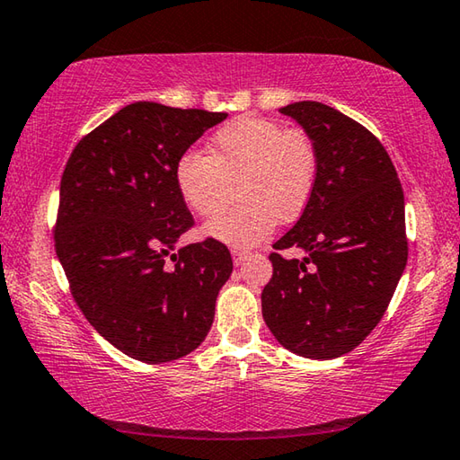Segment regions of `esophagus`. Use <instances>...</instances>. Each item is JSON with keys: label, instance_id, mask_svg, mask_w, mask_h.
Masks as SVG:
<instances>
[{"label": "esophagus", "instance_id": "esophagus-1", "mask_svg": "<svg viewBox=\"0 0 460 460\" xmlns=\"http://www.w3.org/2000/svg\"><path fill=\"white\" fill-rule=\"evenodd\" d=\"M246 257H248L246 251H240V248H234V251H232V261H234L236 267L243 265V262L246 261Z\"/></svg>", "mask_w": 460, "mask_h": 460}]
</instances>
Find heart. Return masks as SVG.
Listing matches in <instances>:
<instances>
[{"mask_svg": "<svg viewBox=\"0 0 460 460\" xmlns=\"http://www.w3.org/2000/svg\"><path fill=\"white\" fill-rule=\"evenodd\" d=\"M318 179V150L299 128L259 116L224 124L209 142V156L187 150L179 156L175 181L185 206L198 216L228 212L206 224V236L236 248L265 240L275 226L296 222L310 206Z\"/></svg>", "mask_w": 460, "mask_h": 460, "instance_id": "1", "label": "heart"}]
</instances>
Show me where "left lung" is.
I'll return each mask as SVG.
<instances>
[{
  "mask_svg": "<svg viewBox=\"0 0 460 460\" xmlns=\"http://www.w3.org/2000/svg\"><path fill=\"white\" fill-rule=\"evenodd\" d=\"M318 150L310 206L273 244L304 259L270 254L262 318L277 342L305 358L342 357L385 314L408 262L403 190L381 142L342 111L320 102L279 110Z\"/></svg>",
  "mask_w": 460,
  "mask_h": 460,
  "instance_id": "1",
  "label": "left lung"
}]
</instances>
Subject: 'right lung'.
<instances>
[{
  "instance_id": "right-lung-1",
  "label": "right lung",
  "mask_w": 460,
  "mask_h": 460,
  "mask_svg": "<svg viewBox=\"0 0 460 460\" xmlns=\"http://www.w3.org/2000/svg\"><path fill=\"white\" fill-rule=\"evenodd\" d=\"M226 116L130 103L75 146L60 179L55 243L73 297L105 341L142 363L198 349L232 275L217 240L175 252L193 226L177 161Z\"/></svg>"
}]
</instances>
